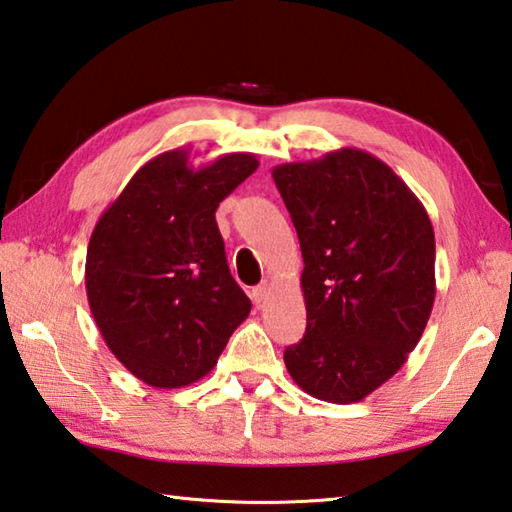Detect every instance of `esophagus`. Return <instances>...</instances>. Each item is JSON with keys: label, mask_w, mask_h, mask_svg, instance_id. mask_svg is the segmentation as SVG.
<instances>
[{"label": "esophagus", "mask_w": 512, "mask_h": 512, "mask_svg": "<svg viewBox=\"0 0 512 512\" xmlns=\"http://www.w3.org/2000/svg\"><path fill=\"white\" fill-rule=\"evenodd\" d=\"M266 293H268V284L264 282V284H259V286H255L253 291H250V300H253L255 304H259V302H264V297H266Z\"/></svg>", "instance_id": "esophagus-1"}]
</instances>
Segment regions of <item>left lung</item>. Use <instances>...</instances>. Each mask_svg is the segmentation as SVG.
<instances>
[{"mask_svg":"<svg viewBox=\"0 0 512 512\" xmlns=\"http://www.w3.org/2000/svg\"><path fill=\"white\" fill-rule=\"evenodd\" d=\"M300 239L306 331L284 362L306 394L358 403L405 365L430 320L434 228L423 203L369 152L273 167Z\"/></svg>","mask_w":512,"mask_h":512,"instance_id":"8db88e82","label":"left lung"}]
</instances>
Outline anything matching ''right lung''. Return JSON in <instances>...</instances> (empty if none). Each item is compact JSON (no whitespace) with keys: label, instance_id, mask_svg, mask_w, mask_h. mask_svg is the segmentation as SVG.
I'll list each match as a JSON object with an SVG mask.
<instances>
[{"label":"right lung","instance_id":"1","mask_svg":"<svg viewBox=\"0 0 512 512\" xmlns=\"http://www.w3.org/2000/svg\"><path fill=\"white\" fill-rule=\"evenodd\" d=\"M188 154L163 152L132 176L91 232L85 264L107 347L159 389L206 376L250 313L215 212L259 161L237 152L194 170Z\"/></svg>","mask_w":512,"mask_h":512}]
</instances>
